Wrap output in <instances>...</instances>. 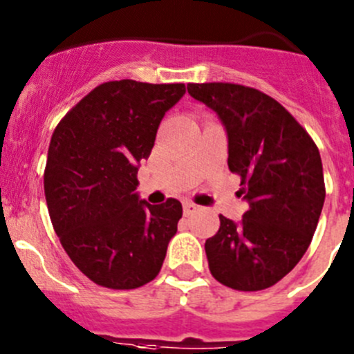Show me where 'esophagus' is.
I'll return each instance as SVG.
<instances>
[{
  "mask_svg": "<svg viewBox=\"0 0 354 354\" xmlns=\"http://www.w3.org/2000/svg\"><path fill=\"white\" fill-rule=\"evenodd\" d=\"M183 210H184V216H191V214H194L196 210H198V205H194L193 202H184Z\"/></svg>",
  "mask_w": 354,
  "mask_h": 354,
  "instance_id": "34e87169",
  "label": "esophagus"
}]
</instances>
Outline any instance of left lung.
Segmentation results:
<instances>
[{
	"label": "left lung",
	"mask_w": 354,
	"mask_h": 354,
	"mask_svg": "<svg viewBox=\"0 0 354 354\" xmlns=\"http://www.w3.org/2000/svg\"><path fill=\"white\" fill-rule=\"evenodd\" d=\"M228 133V168L248 200L241 223L219 216L205 252L216 281L236 291L274 286L302 259L325 203L317 145L272 96L230 82L187 84Z\"/></svg>",
	"instance_id": "left-lung-1"
}]
</instances>
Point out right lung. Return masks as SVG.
<instances>
[{"label":"right lung","mask_w":354,"mask_h":354,"mask_svg":"<svg viewBox=\"0 0 354 354\" xmlns=\"http://www.w3.org/2000/svg\"><path fill=\"white\" fill-rule=\"evenodd\" d=\"M184 93V84L103 82L52 133L44 174L52 226L98 286L135 290L163 267L183 205L140 202L137 163L147 160L165 112Z\"/></svg>","instance_id":"1"}]
</instances>
